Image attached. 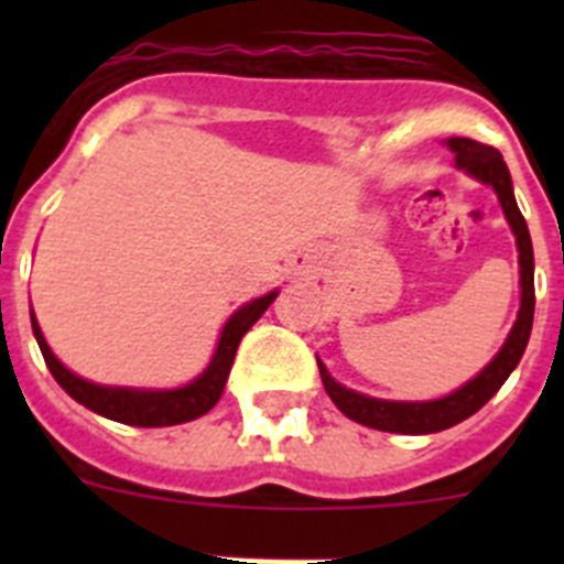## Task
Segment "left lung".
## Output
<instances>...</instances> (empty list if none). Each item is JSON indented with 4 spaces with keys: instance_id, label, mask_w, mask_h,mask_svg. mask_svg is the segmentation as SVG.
I'll list each match as a JSON object with an SVG mask.
<instances>
[{
    "instance_id": "left-lung-1",
    "label": "left lung",
    "mask_w": 564,
    "mask_h": 564,
    "mask_svg": "<svg viewBox=\"0 0 564 564\" xmlns=\"http://www.w3.org/2000/svg\"><path fill=\"white\" fill-rule=\"evenodd\" d=\"M449 149L455 152L457 169H466L475 181L495 188L497 200H500L502 212H506L508 226L514 231L517 251H520V313H517V322L511 333H508L502 350L491 358L486 370L468 383H463L460 390H455L446 398H437V401H381V398L361 395V392L341 387L327 372L325 364L316 358L318 376H322V383H325L330 401L350 421L364 423L370 430L398 432V435H432V432L449 430L455 423L471 417L480 406L491 401V395L514 372L522 352H525L531 325H534V248H531V234H528L525 217H522L520 206L514 200V186H511V174H508L506 161H502V154L495 147L471 141V138H449Z\"/></svg>"
}]
</instances>
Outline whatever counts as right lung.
<instances>
[{"mask_svg": "<svg viewBox=\"0 0 564 564\" xmlns=\"http://www.w3.org/2000/svg\"><path fill=\"white\" fill-rule=\"evenodd\" d=\"M273 299H276V291L239 307L228 318L226 327H223L220 344H217L212 364L203 370V376H197L186 387H177V390H132V387H101V383L84 381V378L69 372L53 356L33 313H30V325H33V336H36L47 370L53 372V378L62 383V390L69 398H76L87 410L98 412V415L109 417V421L127 423V426H149L152 430V426H174V423L194 421V417L206 415L214 403L220 401L239 341L257 325V318L268 311Z\"/></svg>", "mask_w": 564, "mask_h": 564, "instance_id": "add662e5", "label": "right lung"}]
</instances>
